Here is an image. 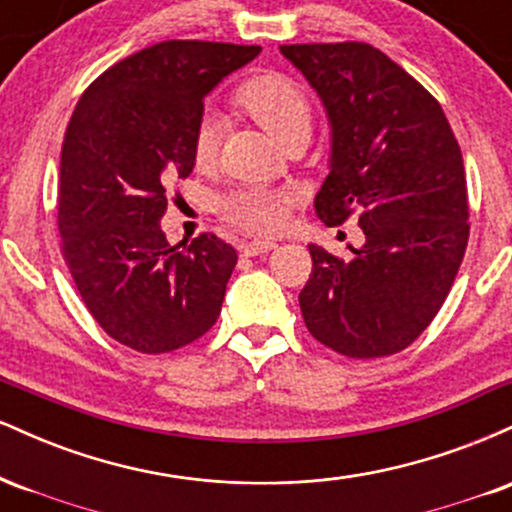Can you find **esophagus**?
<instances>
[{"instance_id":"34e87169","label":"esophagus","mask_w":512,"mask_h":512,"mask_svg":"<svg viewBox=\"0 0 512 512\" xmlns=\"http://www.w3.org/2000/svg\"><path fill=\"white\" fill-rule=\"evenodd\" d=\"M274 248H276L274 240H267V238H257V240H248V243H240V252L248 257L262 255V252H269Z\"/></svg>"}]
</instances>
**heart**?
I'll return each mask as SVG.
<instances>
[{
  "label": "heart",
  "mask_w": 512,
  "mask_h": 512,
  "mask_svg": "<svg viewBox=\"0 0 512 512\" xmlns=\"http://www.w3.org/2000/svg\"><path fill=\"white\" fill-rule=\"evenodd\" d=\"M236 101L281 144L291 134L310 132V125H313V108H310L308 96L296 81L284 74L267 72L252 76L245 84H240ZM219 137L221 117L207 110L192 132V154L199 166L214 161L219 151ZM286 209H289V195L267 190V187H240L219 199L223 219L255 233H269L284 226Z\"/></svg>",
  "instance_id": "heart-1"
}]
</instances>
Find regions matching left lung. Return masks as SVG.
Instances as JSON below:
<instances>
[{
    "label": "left lung",
    "instance_id": "8db88e82",
    "mask_svg": "<svg viewBox=\"0 0 512 512\" xmlns=\"http://www.w3.org/2000/svg\"><path fill=\"white\" fill-rule=\"evenodd\" d=\"M281 55L330 122L315 214L339 226L356 211L366 236L349 260L308 245L305 327L349 358L397 354L431 325L467 248L460 144L436 98L373 45H281Z\"/></svg>",
    "mask_w": 512,
    "mask_h": 512
}]
</instances>
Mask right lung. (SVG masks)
Returning a JSON list of instances; mask_svg holds the SVG:
<instances>
[{
  "mask_svg": "<svg viewBox=\"0 0 512 512\" xmlns=\"http://www.w3.org/2000/svg\"><path fill=\"white\" fill-rule=\"evenodd\" d=\"M260 45L168 40L113 64L86 88L64 132L57 226L86 308L142 354L195 342L221 313L236 250L214 233L170 245V178L195 168L204 98Z\"/></svg>",
  "mask_w": 512,
  "mask_h": 512,
  "instance_id": "obj_1",
  "label": "right lung"
}]
</instances>
